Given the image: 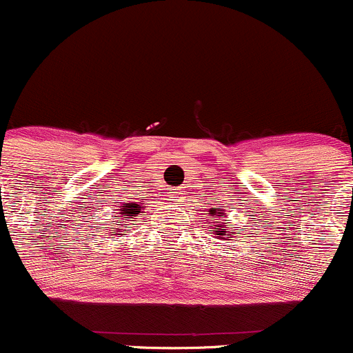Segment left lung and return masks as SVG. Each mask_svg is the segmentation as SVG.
I'll use <instances>...</instances> for the list:
<instances>
[{"mask_svg":"<svg viewBox=\"0 0 353 353\" xmlns=\"http://www.w3.org/2000/svg\"><path fill=\"white\" fill-rule=\"evenodd\" d=\"M216 212H220V210L219 208H213L212 210V216L215 220H219V216H225V213H216ZM220 223H222V225H219V229L215 230L216 236H222V234L227 232V229H225V225H223V222H220Z\"/></svg>","mask_w":353,"mask_h":353,"instance_id":"obj_1","label":"left lung"}]
</instances>
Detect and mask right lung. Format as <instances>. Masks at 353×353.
Here are the masks:
<instances>
[{"mask_svg": "<svg viewBox=\"0 0 353 353\" xmlns=\"http://www.w3.org/2000/svg\"><path fill=\"white\" fill-rule=\"evenodd\" d=\"M126 206H128V208H123V212H121V213H124V215H121V216H124V219H133V216L138 215V213H140V210H141V206L137 205V203H128ZM121 222H123V220H121Z\"/></svg>", "mask_w": 353, "mask_h": 353, "instance_id": "1", "label": "right lung"}]
</instances>
